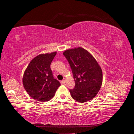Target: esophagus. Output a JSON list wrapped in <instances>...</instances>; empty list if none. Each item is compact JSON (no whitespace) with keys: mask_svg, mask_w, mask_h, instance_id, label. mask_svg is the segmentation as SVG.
<instances>
[{"mask_svg":"<svg viewBox=\"0 0 134 134\" xmlns=\"http://www.w3.org/2000/svg\"><path fill=\"white\" fill-rule=\"evenodd\" d=\"M65 82H66V79H64L63 80H62V81H61V83H62V84H64V83H65Z\"/></svg>","mask_w":134,"mask_h":134,"instance_id":"obj_1","label":"esophagus"}]
</instances>
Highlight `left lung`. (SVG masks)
<instances>
[{
    "label": "left lung",
    "mask_w": 134,
    "mask_h": 134,
    "mask_svg": "<svg viewBox=\"0 0 134 134\" xmlns=\"http://www.w3.org/2000/svg\"><path fill=\"white\" fill-rule=\"evenodd\" d=\"M63 55L70 65L75 83L74 88L69 90L71 97L80 103L92 99L102 84V71L98 63L82 47L67 50Z\"/></svg>",
    "instance_id": "obj_1"
}]
</instances>
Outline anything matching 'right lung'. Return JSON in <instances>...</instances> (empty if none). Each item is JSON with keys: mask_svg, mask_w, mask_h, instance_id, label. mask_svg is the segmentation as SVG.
<instances>
[{"mask_svg": "<svg viewBox=\"0 0 134 134\" xmlns=\"http://www.w3.org/2000/svg\"><path fill=\"white\" fill-rule=\"evenodd\" d=\"M56 52L36 56L28 65L23 77V84L28 94L35 100L44 102L51 99L60 87L54 78L50 65Z\"/></svg>", "mask_w": 134, "mask_h": 134, "instance_id": "right-lung-1", "label": "right lung"}]
</instances>
